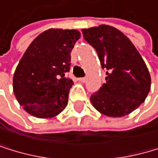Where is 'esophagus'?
Masks as SVG:
<instances>
[{
    "instance_id": "34e87169",
    "label": "esophagus",
    "mask_w": 158,
    "mask_h": 158,
    "mask_svg": "<svg viewBox=\"0 0 158 158\" xmlns=\"http://www.w3.org/2000/svg\"><path fill=\"white\" fill-rule=\"evenodd\" d=\"M78 81H80L81 82H85L86 81V77H80V78H78Z\"/></svg>"
}]
</instances>
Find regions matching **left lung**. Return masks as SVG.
<instances>
[{"label":"left lung","mask_w":158,"mask_h":158,"mask_svg":"<svg viewBox=\"0 0 158 158\" xmlns=\"http://www.w3.org/2000/svg\"><path fill=\"white\" fill-rule=\"evenodd\" d=\"M106 72V82L90 97L92 106L111 118L132 113L151 89V75L145 61L123 33L109 25L82 29Z\"/></svg>","instance_id":"obj_1"}]
</instances>
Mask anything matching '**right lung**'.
I'll use <instances>...</instances> for the list:
<instances>
[{"label": "right lung", "mask_w": 158, "mask_h": 158, "mask_svg": "<svg viewBox=\"0 0 158 158\" xmlns=\"http://www.w3.org/2000/svg\"><path fill=\"white\" fill-rule=\"evenodd\" d=\"M81 38L77 30L48 29L35 39L13 75V92L25 111L39 118H51L68 104L74 84L66 77L71 51Z\"/></svg>", "instance_id": "obj_1"}]
</instances>
